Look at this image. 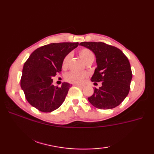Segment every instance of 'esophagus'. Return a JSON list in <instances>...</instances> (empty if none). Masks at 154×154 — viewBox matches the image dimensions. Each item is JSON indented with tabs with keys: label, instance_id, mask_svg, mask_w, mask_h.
Segmentation results:
<instances>
[{
	"label": "esophagus",
	"instance_id": "34e87169",
	"mask_svg": "<svg viewBox=\"0 0 154 154\" xmlns=\"http://www.w3.org/2000/svg\"><path fill=\"white\" fill-rule=\"evenodd\" d=\"M75 85L76 86V87H79V88H84L85 87V86L84 85H79V84H75Z\"/></svg>",
	"mask_w": 154,
	"mask_h": 154
}]
</instances>
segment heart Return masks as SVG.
<instances>
[{
    "instance_id": "1",
    "label": "heart",
    "mask_w": 154,
    "mask_h": 154,
    "mask_svg": "<svg viewBox=\"0 0 154 154\" xmlns=\"http://www.w3.org/2000/svg\"><path fill=\"white\" fill-rule=\"evenodd\" d=\"M79 55L80 57L81 58L85 63H86L87 61H89L91 59L94 58V55L93 52L90 50L88 48H83L79 51ZM71 58V54H69L66 56H65L63 61H62V67L65 68L67 66L68 62L69 61ZM87 77V75L85 73H75V72H69V73H67L65 76V79L66 80L67 82L74 83V84H81L83 83L85 79Z\"/></svg>"
}]
</instances>
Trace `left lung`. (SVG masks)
<instances>
[{
  "label": "left lung",
  "mask_w": 154,
  "mask_h": 154,
  "mask_svg": "<svg viewBox=\"0 0 154 154\" xmlns=\"http://www.w3.org/2000/svg\"><path fill=\"white\" fill-rule=\"evenodd\" d=\"M96 56L97 67L91 77L94 83L101 82L99 89L94 88L90 103L99 109H111L125 99L130 89L132 73L128 59L114 46L103 42H81Z\"/></svg>",
  "instance_id": "1"
}]
</instances>
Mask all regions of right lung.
<instances>
[{
    "label": "right lung",
    "mask_w": 154,
    "mask_h": 154,
    "mask_svg": "<svg viewBox=\"0 0 154 154\" xmlns=\"http://www.w3.org/2000/svg\"><path fill=\"white\" fill-rule=\"evenodd\" d=\"M78 45V42L52 43L32 52L24 63L20 79L26 99L32 106L50 112L63 103L71 85L64 82L61 87L54 86L52 77L60 73L63 58Z\"/></svg>",
    "instance_id": "add662e5"
}]
</instances>
